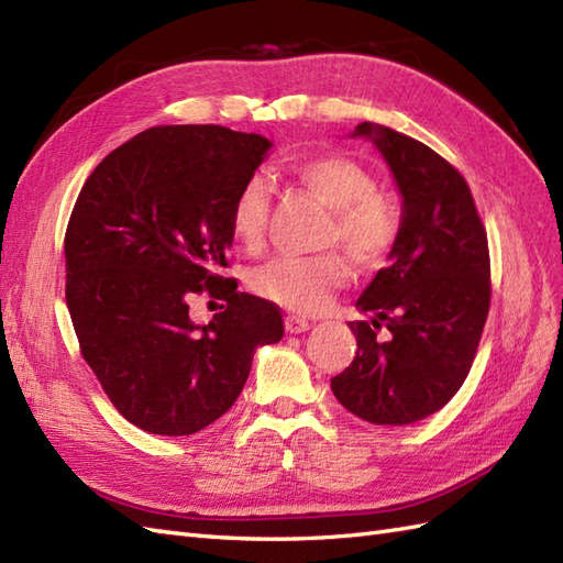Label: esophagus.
<instances>
[{
	"label": "esophagus",
	"mask_w": 563,
	"mask_h": 563,
	"mask_svg": "<svg viewBox=\"0 0 563 563\" xmlns=\"http://www.w3.org/2000/svg\"><path fill=\"white\" fill-rule=\"evenodd\" d=\"M309 321L307 319H301V316H287L285 319V330L287 333H305V330H309Z\"/></svg>",
	"instance_id": "34e87169"
}]
</instances>
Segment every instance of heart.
I'll use <instances>...</instances> for the list:
<instances>
[{
    "label": "heart",
    "instance_id": "1",
    "mask_svg": "<svg viewBox=\"0 0 563 563\" xmlns=\"http://www.w3.org/2000/svg\"><path fill=\"white\" fill-rule=\"evenodd\" d=\"M295 178L333 211L328 242L352 256L362 268L383 266L401 238V211L378 192L373 173L344 154L309 156L295 166ZM268 225V187L262 178L244 183L230 205V230L247 252L264 247ZM350 280L340 254L278 256L252 273L254 290L301 313L325 309L338 287Z\"/></svg>",
    "mask_w": 563,
    "mask_h": 563
}]
</instances>
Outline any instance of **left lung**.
Masks as SVG:
<instances>
[{
	"instance_id": "left-lung-1",
	"label": "left lung",
	"mask_w": 563,
	"mask_h": 563,
	"mask_svg": "<svg viewBox=\"0 0 563 563\" xmlns=\"http://www.w3.org/2000/svg\"><path fill=\"white\" fill-rule=\"evenodd\" d=\"M354 135L376 142L405 211L393 264L356 301L373 319L350 323L356 356L330 387L358 419L407 426L442 409L473 366L493 290L487 233L466 178L428 144L368 121Z\"/></svg>"
}]
</instances>
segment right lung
<instances>
[{
	"instance_id": "1",
	"label": "right lung",
	"mask_w": 563,
	"mask_h": 563,
	"mask_svg": "<svg viewBox=\"0 0 563 563\" xmlns=\"http://www.w3.org/2000/svg\"><path fill=\"white\" fill-rule=\"evenodd\" d=\"M268 147L223 125H156L113 150L70 211L66 305L80 354L123 419L154 435L221 419L254 350L283 338L280 309L221 276L230 205ZM195 294L224 299L209 327L189 321Z\"/></svg>"
}]
</instances>
